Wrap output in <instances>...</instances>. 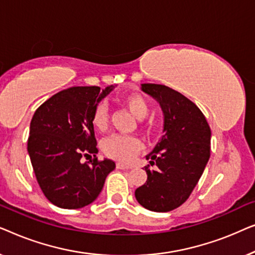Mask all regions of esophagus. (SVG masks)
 Wrapping results in <instances>:
<instances>
[{
  "mask_svg": "<svg viewBox=\"0 0 255 255\" xmlns=\"http://www.w3.org/2000/svg\"><path fill=\"white\" fill-rule=\"evenodd\" d=\"M116 167L118 169H131L132 167L131 166H128V165H124V163H121V162H118V163H116Z\"/></svg>",
  "mask_w": 255,
  "mask_h": 255,
  "instance_id": "1",
  "label": "esophagus"
}]
</instances>
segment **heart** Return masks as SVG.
Wrapping results in <instances>:
<instances>
[{"label":"heart","instance_id":"b5f03b06","mask_svg":"<svg viewBox=\"0 0 255 255\" xmlns=\"http://www.w3.org/2000/svg\"><path fill=\"white\" fill-rule=\"evenodd\" d=\"M117 102L130 111L134 117L142 118L148 113V102L144 95L138 92H131L122 95ZM92 125L96 131L106 132L109 128V113L106 103L100 102L94 108L90 118ZM141 127L144 130H148L149 125L140 120ZM103 153L108 158L117 161L128 162L138 154L141 149V144L135 137H127V135H113L103 141Z\"/></svg>","mask_w":255,"mask_h":255}]
</instances>
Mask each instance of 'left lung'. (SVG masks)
<instances>
[{
	"label": "left lung",
	"mask_w": 255,
	"mask_h": 255,
	"mask_svg": "<svg viewBox=\"0 0 255 255\" xmlns=\"http://www.w3.org/2000/svg\"><path fill=\"white\" fill-rule=\"evenodd\" d=\"M141 89L160 103L165 134L146 155L158 168L145 167L147 181L134 195L145 209L172 211L188 200L203 174L210 158V127L200 108L176 90L155 83H144Z\"/></svg>",
	"instance_id": "left-lung-1"
}]
</instances>
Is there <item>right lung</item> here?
I'll return each mask as SVG.
<instances>
[{
  "label": "right lung",
  "instance_id": "obj_1",
  "mask_svg": "<svg viewBox=\"0 0 255 255\" xmlns=\"http://www.w3.org/2000/svg\"><path fill=\"white\" fill-rule=\"evenodd\" d=\"M113 86L71 87L50 97L34 113L27 152L40 189L62 209L83 208L94 202L116 163L99 160L90 122L94 108ZM93 159L85 164L81 157Z\"/></svg>",
  "mask_w": 255,
  "mask_h": 255
}]
</instances>
